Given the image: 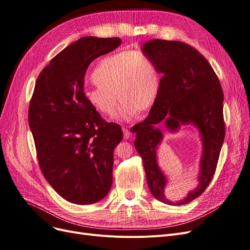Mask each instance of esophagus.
I'll return each instance as SVG.
<instances>
[{
	"mask_svg": "<svg viewBox=\"0 0 250 250\" xmlns=\"http://www.w3.org/2000/svg\"><path fill=\"white\" fill-rule=\"evenodd\" d=\"M122 130H123V133H124V138L128 139L129 136H130V131H129V129L126 128V127H123Z\"/></svg>",
	"mask_w": 250,
	"mask_h": 250,
	"instance_id": "34e87169",
	"label": "esophagus"
}]
</instances>
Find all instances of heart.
Returning a JSON list of instances; mask_svg holds the SVG:
<instances>
[{
	"label": "heart",
	"instance_id": "heart-1",
	"mask_svg": "<svg viewBox=\"0 0 250 250\" xmlns=\"http://www.w3.org/2000/svg\"><path fill=\"white\" fill-rule=\"evenodd\" d=\"M91 80L95 85L84 89L87 103L99 114L109 116L115 111L118 97L121 104L116 117L122 120H130L138 111L151 108L161 88L157 65L136 50L103 58L92 71Z\"/></svg>",
	"mask_w": 250,
	"mask_h": 250
}]
</instances>
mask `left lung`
Segmentation results:
<instances>
[{"label":"left lung","mask_w":250,"mask_h":250,"mask_svg":"<svg viewBox=\"0 0 250 250\" xmlns=\"http://www.w3.org/2000/svg\"><path fill=\"white\" fill-rule=\"evenodd\" d=\"M142 49L163 77L157 101L148 116L131 128V132L136 133L134 146L143 158L152 195L166 204L185 205L205 191L215 172L225 139L223 89L207 59L192 46L179 41L155 39L146 42ZM162 121L172 132L177 131L181 125H194L201 132L204 145L199 185L177 203L166 198L167 179L156 162L155 151L163 134L155 124Z\"/></svg>","instance_id":"left-lung-1"}]
</instances>
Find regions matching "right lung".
Instances as JSON below:
<instances>
[{"label": "right lung", "instance_id": "add662e5", "mask_svg": "<svg viewBox=\"0 0 250 250\" xmlns=\"http://www.w3.org/2000/svg\"><path fill=\"white\" fill-rule=\"evenodd\" d=\"M121 45L119 38L84 37L50 61L39 75L28 107L41 171L55 191L75 204L104 199L113 183L114 148L122 141L84 95L86 69Z\"/></svg>", "mask_w": 250, "mask_h": 250}]
</instances>
